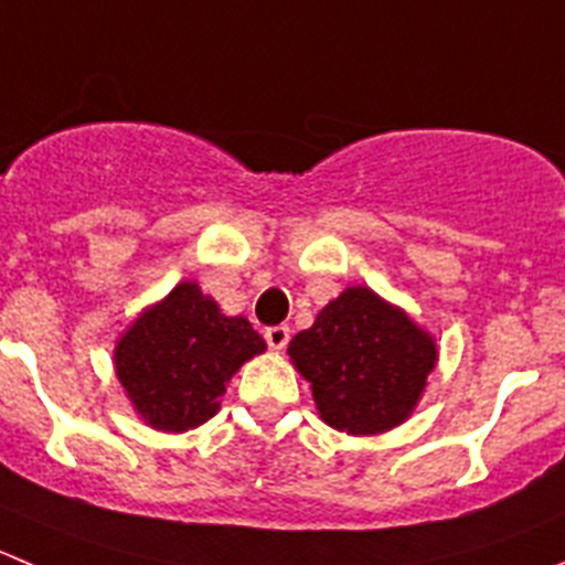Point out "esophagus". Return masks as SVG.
<instances>
[{
  "label": "esophagus",
  "mask_w": 565,
  "mask_h": 565,
  "mask_svg": "<svg viewBox=\"0 0 565 565\" xmlns=\"http://www.w3.org/2000/svg\"><path fill=\"white\" fill-rule=\"evenodd\" d=\"M263 338H266V343L271 349H286L288 338H291V330H288L286 324H277V327H266V332H263Z\"/></svg>",
  "instance_id": "esophagus-1"
}]
</instances>
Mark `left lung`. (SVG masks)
Wrapping results in <instances>:
<instances>
[{
    "instance_id": "1",
    "label": "left lung",
    "mask_w": 565,
    "mask_h": 565,
    "mask_svg": "<svg viewBox=\"0 0 565 565\" xmlns=\"http://www.w3.org/2000/svg\"><path fill=\"white\" fill-rule=\"evenodd\" d=\"M330 427L374 435L411 416L435 366V343L369 288H347L288 347Z\"/></svg>"
}]
</instances>
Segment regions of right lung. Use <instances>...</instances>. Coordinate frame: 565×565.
Listing matches in <instances>:
<instances>
[{
	"mask_svg": "<svg viewBox=\"0 0 565 565\" xmlns=\"http://www.w3.org/2000/svg\"><path fill=\"white\" fill-rule=\"evenodd\" d=\"M266 341L241 316H224L196 282H180L116 347V374L147 424L182 433L216 416L224 385Z\"/></svg>",
	"mask_w": 565,
	"mask_h": 565,
	"instance_id": "1",
	"label": "right lung"
}]
</instances>
